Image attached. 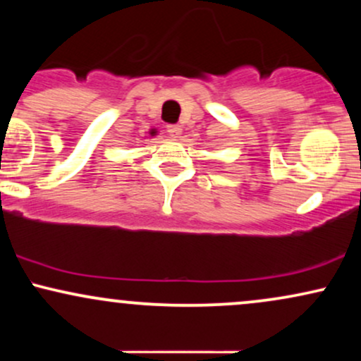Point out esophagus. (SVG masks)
Here are the masks:
<instances>
[{"label":"esophagus","instance_id":"34e87169","mask_svg":"<svg viewBox=\"0 0 361 361\" xmlns=\"http://www.w3.org/2000/svg\"><path fill=\"white\" fill-rule=\"evenodd\" d=\"M166 132L169 137H180L181 134V126H168Z\"/></svg>","mask_w":361,"mask_h":361}]
</instances>
